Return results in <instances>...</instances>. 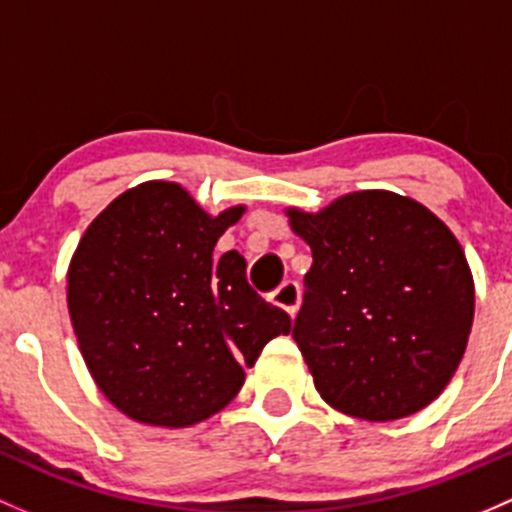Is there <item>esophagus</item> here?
<instances>
[{
	"label": "esophagus",
	"instance_id": "1",
	"mask_svg": "<svg viewBox=\"0 0 512 512\" xmlns=\"http://www.w3.org/2000/svg\"><path fill=\"white\" fill-rule=\"evenodd\" d=\"M271 300L278 305V308L286 310L288 315H295L298 310V300H300V288L295 281H283L276 291L271 293Z\"/></svg>",
	"mask_w": 512,
	"mask_h": 512
}]
</instances>
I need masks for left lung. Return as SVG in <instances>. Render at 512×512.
<instances>
[{
    "mask_svg": "<svg viewBox=\"0 0 512 512\" xmlns=\"http://www.w3.org/2000/svg\"><path fill=\"white\" fill-rule=\"evenodd\" d=\"M288 217L313 251L293 340L320 397L367 421L434 402L466 350L476 300L449 226L392 192Z\"/></svg>",
    "mask_w": 512,
    "mask_h": 512,
    "instance_id": "1",
    "label": "left lung"
}]
</instances>
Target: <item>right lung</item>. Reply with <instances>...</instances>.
Masks as SVG:
<instances>
[{
	"mask_svg": "<svg viewBox=\"0 0 512 512\" xmlns=\"http://www.w3.org/2000/svg\"><path fill=\"white\" fill-rule=\"evenodd\" d=\"M244 207L209 217L179 184L145 182L88 226L68 268V313L100 392L130 419L189 426L224 409L291 315L214 246Z\"/></svg>",
	"mask_w": 512,
	"mask_h": 512,
	"instance_id": "add662e5",
	"label": "right lung"
}]
</instances>
